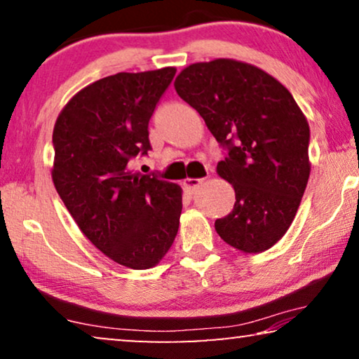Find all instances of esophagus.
I'll return each mask as SVG.
<instances>
[{
    "mask_svg": "<svg viewBox=\"0 0 359 359\" xmlns=\"http://www.w3.org/2000/svg\"><path fill=\"white\" fill-rule=\"evenodd\" d=\"M204 180H199V178H186L183 181V184L186 186V189L191 191V193H194V191H198L201 186H203Z\"/></svg>",
    "mask_w": 359,
    "mask_h": 359,
    "instance_id": "esophagus-1",
    "label": "esophagus"
}]
</instances>
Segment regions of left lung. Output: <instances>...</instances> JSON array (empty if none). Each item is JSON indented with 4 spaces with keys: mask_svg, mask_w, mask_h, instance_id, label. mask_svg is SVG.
<instances>
[{
    "mask_svg": "<svg viewBox=\"0 0 359 359\" xmlns=\"http://www.w3.org/2000/svg\"><path fill=\"white\" fill-rule=\"evenodd\" d=\"M175 90L229 150L217 175L233 186L235 204L215 220L220 238L243 253L271 248L291 227L311 175L301 107L276 78L232 58L186 67Z\"/></svg>",
    "mask_w": 359,
    "mask_h": 359,
    "instance_id": "1",
    "label": "left lung"
}]
</instances>
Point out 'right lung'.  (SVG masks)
I'll list each match as a JSON object with an SVG mask.
<instances>
[{
    "label": "right lung",
    "instance_id": "right-lung-1",
    "mask_svg": "<svg viewBox=\"0 0 359 359\" xmlns=\"http://www.w3.org/2000/svg\"><path fill=\"white\" fill-rule=\"evenodd\" d=\"M175 67L101 78L67 102L53 127L52 180L85 237L112 262L149 269L180 227L181 186L134 173L150 150L149 121Z\"/></svg>",
    "mask_w": 359,
    "mask_h": 359
}]
</instances>
